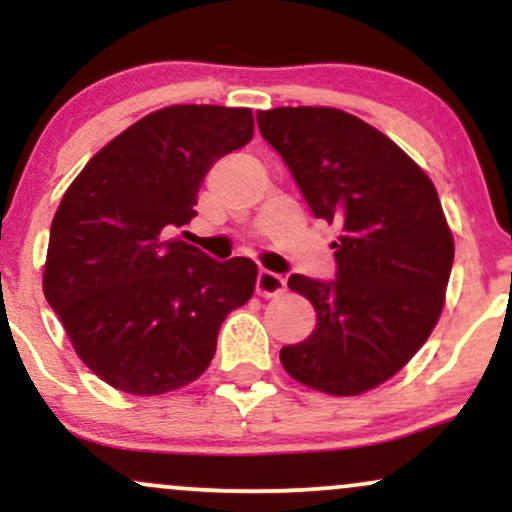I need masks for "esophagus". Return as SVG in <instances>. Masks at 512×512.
<instances>
[{
    "mask_svg": "<svg viewBox=\"0 0 512 512\" xmlns=\"http://www.w3.org/2000/svg\"><path fill=\"white\" fill-rule=\"evenodd\" d=\"M284 286H286L284 276H279V274H274V272H267V269H260V272H257L255 291L260 293V296L272 298V296H276V293L284 291Z\"/></svg>",
    "mask_w": 512,
    "mask_h": 512,
    "instance_id": "1",
    "label": "esophagus"
}]
</instances>
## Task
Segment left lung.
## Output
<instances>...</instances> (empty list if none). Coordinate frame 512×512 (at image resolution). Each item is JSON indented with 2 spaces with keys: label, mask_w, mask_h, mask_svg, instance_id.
<instances>
[{
  "label": "left lung",
  "mask_w": 512,
  "mask_h": 512,
  "mask_svg": "<svg viewBox=\"0 0 512 512\" xmlns=\"http://www.w3.org/2000/svg\"><path fill=\"white\" fill-rule=\"evenodd\" d=\"M315 219L342 226L330 281L289 276L315 330L281 349L286 373L327 395L373 390L436 327L455 245L433 182L395 142L334 108L257 113Z\"/></svg>",
  "instance_id": "1"
}]
</instances>
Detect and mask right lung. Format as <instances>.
Wrapping results in <instances>:
<instances>
[{
	"instance_id": "right-lung-1",
	"label": "right lung",
	"mask_w": 512,
	"mask_h": 512,
	"mask_svg": "<svg viewBox=\"0 0 512 512\" xmlns=\"http://www.w3.org/2000/svg\"><path fill=\"white\" fill-rule=\"evenodd\" d=\"M250 108L170 105L103 146L64 192L43 291L76 354L129 395H163L207 370L257 267L173 238L197 216L219 158L252 139Z\"/></svg>"
}]
</instances>
